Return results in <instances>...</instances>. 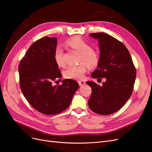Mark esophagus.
<instances>
[{
    "instance_id": "34e87169",
    "label": "esophagus",
    "mask_w": 152,
    "mask_h": 152,
    "mask_svg": "<svg viewBox=\"0 0 152 152\" xmlns=\"http://www.w3.org/2000/svg\"><path fill=\"white\" fill-rule=\"evenodd\" d=\"M79 86H84L85 84H86V82L84 80H79Z\"/></svg>"
}]
</instances>
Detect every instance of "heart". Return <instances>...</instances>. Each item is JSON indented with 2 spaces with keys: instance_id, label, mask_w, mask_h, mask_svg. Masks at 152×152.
<instances>
[{
  "instance_id": "b5f03b06",
  "label": "heart",
  "mask_w": 152,
  "mask_h": 152,
  "mask_svg": "<svg viewBox=\"0 0 152 152\" xmlns=\"http://www.w3.org/2000/svg\"><path fill=\"white\" fill-rule=\"evenodd\" d=\"M69 47L79 52L80 57V62H84L90 68H94L99 63V57L98 54L92 50L91 45L85 40L79 37H74L66 42ZM54 59L59 66H64L65 61L64 59V53L61 46L58 45L55 49ZM87 71V66L84 64H80L77 66H69L63 72V75L66 79H81L84 77Z\"/></svg>"
}]
</instances>
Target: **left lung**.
Here are the masks:
<instances>
[{"label": "left lung", "instance_id": "8db88e82", "mask_svg": "<svg viewBox=\"0 0 152 152\" xmlns=\"http://www.w3.org/2000/svg\"><path fill=\"white\" fill-rule=\"evenodd\" d=\"M89 36L98 40L100 53L97 68L91 77L99 80L104 78L105 82L102 86L86 82L92 89L89 107L96 113L107 115L117 112L129 99L136 72L129 52L121 42L102 32Z\"/></svg>", "mask_w": 152, "mask_h": 152}]
</instances>
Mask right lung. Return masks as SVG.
I'll return each instance as SVG.
<instances>
[{"mask_svg":"<svg viewBox=\"0 0 152 152\" xmlns=\"http://www.w3.org/2000/svg\"><path fill=\"white\" fill-rule=\"evenodd\" d=\"M56 37H45L37 40L27 50L20 63L18 71L23 94L38 112L45 115L62 112L70 106L79 85L75 80L65 79L62 85H52L61 77L54 59Z\"/></svg>","mask_w":152,"mask_h":152,"instance_id":"right-lung-1","label":"right lung"}]
</instances>
